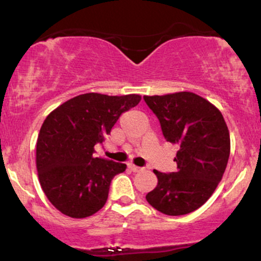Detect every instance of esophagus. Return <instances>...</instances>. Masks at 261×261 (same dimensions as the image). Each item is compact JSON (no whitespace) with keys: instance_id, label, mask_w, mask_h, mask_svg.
Here are the masks:
<instances>
[{"instance_id":"1","label":"esophagus","mask_w":261,"mask_h":261,"mask_svg":"<svg viewBox=\"0 0 261 261\" xmlns=\"http://www.w3.org/2000/svg\"><path fill=\"white\" fill-rule=\"evenodd\" d=\"M127 167H128V169H130L131 172H134V173L141 172V170H142V168H140V167L135 166V164H133V163H128V164H127Z\"/></svg>"}]
</instances>
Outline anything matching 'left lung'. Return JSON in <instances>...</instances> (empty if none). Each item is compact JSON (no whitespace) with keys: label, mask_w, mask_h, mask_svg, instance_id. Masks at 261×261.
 Listing matches in <instances>:
<instances>
[{"label":"left lung","mask_w":261,"mask_h":261,"mask_svg":"<svg viewBox=\"0 0 261 261\" xmlns=\"http://www.w3.org/2000/svg\"><path fill=\"white\" fill-rule=\"evenodd\" d=\"M143 99L160 120L164 139L179 148L176 172L154 169L158 184L146 200L169 216L190 214L207 201L222 179L230 151L228 127L220 110L195 93Z\"/></svg>","instance_id":"1"}]
</instances>
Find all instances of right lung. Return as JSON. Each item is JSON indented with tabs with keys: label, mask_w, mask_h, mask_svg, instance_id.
Masks as SVG:
<instances>
[{
	"label": "right lung",
	"mask_w": 261,
	"mask_h": 261,
	"mask_svg": "<svg viewBox=\"0 0 261 261\" xmlns=\"http://www.w3.org/2000/svg\"><path fill=\"white\" fill-rule=\"evenodd\" d=\"M140 100L139 94L86 93L46 116L37 141V169L41 189L60 212L85 218L106 205L112 179L126 164L94 157V146Z\"/></svg>",
	"instance_id": "1"
}]
</instances>
